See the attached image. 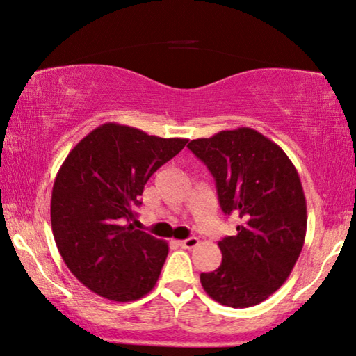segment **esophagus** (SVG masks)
<instances>
[{"mask_svg": "<svg viewBox=\"0 0 356 356\" xmlns=\"http://www.w3.org/2000/svg\"><path fill=\"white\" fill-rule=\"evenodd\" d=\"M178 244L179 246H181L183 249H192V248H195V246H199V238H186V240H181V241H178Z\"/></svg>", "mask_w": 356, "mask_h": 356, "instance_id": "obj_1", "label": "esophagus"}]
</instances>
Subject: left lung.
<instances>
[{"mask_svg":"<svg viewBox=\"0 0 356 356\" xmlns=\"http://www.w3.org/2000/svg\"><path fill=\"white\" fill-rule=\"evenodd\" d=\"M188 148L214 177L222 211L241 219L236 235L218 243L222 261L202 273V287L224 306L259 305L287 281L305 244L298 172L279 145L250 127L191 140Z\"/></svg>","mask_w":356,"mask_h":356,"instance_id":"8db88e82","label":"left lung"}]
</instances>
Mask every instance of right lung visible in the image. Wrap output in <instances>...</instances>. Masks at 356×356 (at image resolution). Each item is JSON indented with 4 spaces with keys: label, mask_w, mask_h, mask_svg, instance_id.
Returning a JSON list of instances; mask_svg holds the SVG:
<instances>
[{
    "label": "right lung",
    "mask_w": 356,
    "mask_h": 356,
    "mask_svg": "<svg viewBox=\"0 0 356 356\" xmlns=\"http://www.w3.org/2000/svg\"><path fill=\"white\" fill-rule=\"evenodd\" d=\"M186 143L106 123L64 159L51 191V232L64 264L91 292L126 302L153 290L168 244L124 222L151 175Z\"/></svg>",
    "instance_id": "right-lung-1"
}]
</instances>
